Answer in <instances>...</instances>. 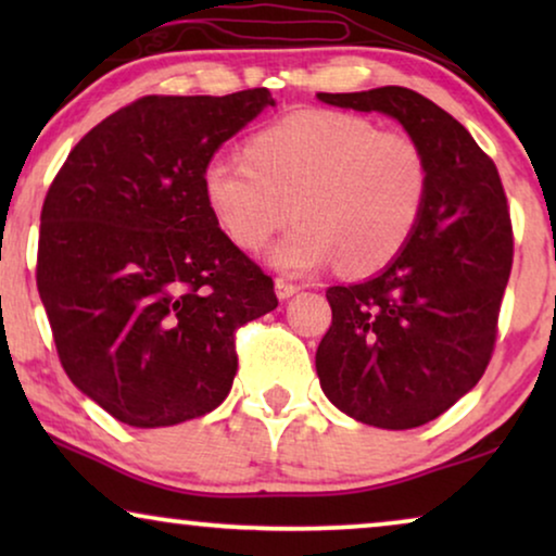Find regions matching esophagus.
Masks as SVG:
<instances>
[{
  "instance_id": "34e87169",
  "label": "esophagus",
  "mask_w": 556,
  "mask_h": 556,
  "mask_svg": "<svg viewBox=\"0 0 556 556\" xmlns=\"http://www.w3.org/2000/svg\"><path fill=\"white\" fill-rule=\"evenodd\" d=\"M299 291H301L299 283H291V280H286V278H276L278 299H291V295H295Z\"/></svg>"
}]
</instances>
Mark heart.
<instances>
[{"instance_id":"1","label":"heart","mask_w":556,"mask_h":556,"mask_svg":"<svg viewBox=\"0 0 556 556\" xmlns=\"http://www.w3.org/2000/svg\"><path fill=\"white\" fill-rule=\"evenodd\" d=\"M420 143L341 111H299L248 141L245 156H212L202 189L217 225L255 253L293 217L270 261L308 273L339 261L346 273L392 263L413 238L428 202Z\"/></svg>"}]
</instances>
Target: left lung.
Here are the masks:
<instances>
[{
    "label": "left lung",
    "mask_w": 556,
    "mask_h": 556,
    "mask_svg": "<svg viewBox=\"0 0 556 556\" xmlns=\"http://www.w3.org/2000/svg\"><path fill=\"white\" fill-rule=\"evenodd\" d=\"M318 101L397 118L428 159L415 235L379 276L326 291L331 326L316 352L318 382L341 413L384 430L420 428L473 390L491 362L514 263L504 185L473 136L415 90Z\"/></svg>",
    "instance_id": "1"
}]
</instances>
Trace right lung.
Instances as JSON below:
<instances>
[{"instance_id": "add662e5", "label": "right lung", "mask_w": 556, "mask_h": 556, "mask_svg": "<svg viewBox=\"0 0 556 556\" xmlns=\"http://www.w3.org/2000/svg\"><path fill=\"white\" fill-rule=\"evenodd\" d=\"M265 105L268 88L143 96L90 128L52 179L37 291L65 375L121 422L212 413L238 371L235 331L278 306L202 189L215 151Z\"/></svg>"}]
</instances>
